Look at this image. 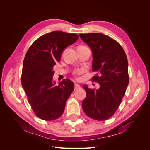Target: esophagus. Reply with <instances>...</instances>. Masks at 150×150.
<instances>
[{
	"label": "esophagus",
	"instance_id": "obj_1",
	"mask_svg": "<svg viewBox=\"0 0 150 150\" xmlns=\"http://www.w3.org/2000/svg\"><path fill=\"white\" fill-rule=\"evenodd\" d=\"M81 88V86L78 84H75L74 85V90H77V89H79Z\"/></svg>",
	"mask_w": 150,
	"mask_h": 150
}]
</instances>
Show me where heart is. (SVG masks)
<instances>
[{
	"label": "heart",
	"mask_w": 150,
	"mask_h": 150,
	"mask_svg": "<svg viewBox=\"0 0 150 150\" xmlns=\"http://www.w3.org/2000/svg\"><path fill=\"white\" fill-rule=\"evenodd\" d=\"M82 72H83V70H82V69H76V70L74 71V74H75L76 75H79V74H81V73H82Z\"/></svg>",
	"instance_id": "heart-1"
}]
</instances>
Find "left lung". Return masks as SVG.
I'll use <instances>...</instances> for the list:
<instances>
[{"instance_id": "obj_1", "label": "left lung", "mask_w": 150, "mask_h": 150, "mask_svg": "<svg viewBox=\"0 0 150 150\" xmlns=\"http://www.w3.org/2000/svg\"><path fill=\"white\" fill-rule=\"evenodd\" d=\"M93 52L92 81L98 89L83 88L86 97L82 103L86 115L98 121L113 116L122 101L129 83L128 62L124 49L116 40L101 33L80 34Z\"/></svg>"}]
</instances>
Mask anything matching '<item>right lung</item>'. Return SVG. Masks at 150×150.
I'll return each mask as SVG.
<instances>
[{"instance_id":"obj_1","label":"right lung","mask_w":150,"mask_h":150,"mask_svg":"<svg viewBox=\"0 0 150 150\" xmlns=\"http://www.w3.org/2000/svg\"><path fill=\"white\" fill-rule=\"evenodd\" d=\"M78 38L76 34L51 32L35 40L26 52L22 66V86L34 112L40 119L56 120L64 111L74 85L70 79H64L55 86L52 82L53 67L60 61L63 50Z\"/></svg>"}]
</instances>
